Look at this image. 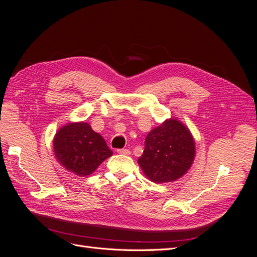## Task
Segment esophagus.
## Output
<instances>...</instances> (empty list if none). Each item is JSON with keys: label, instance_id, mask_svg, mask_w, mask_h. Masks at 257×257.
Wrapping results in <instances>:
<instances>
[{"label": "esophagus", "instance_id": "esophagus-1", "mask_svg": "<svg viewBox=\"0 0 257 257\" xmlns=\"http://www.w3.org/2000/svg\"><path fill=\"white\" fill-rule=\"evenodd\" d=\"M118 153H119V154L128 155V154H131V151H130L128 149H119V150H118Z\"/></svg>", "mask_w": 257, "mask_h": 257}]
</instances>
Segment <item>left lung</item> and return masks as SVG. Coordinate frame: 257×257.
<instances>
[{
  "instance_id": "1",
  "label": "left lung",
  "mask_w": 257,
  "mask_h": 257,
  "mask_svg": "<svg viewBox=\"0 0 257 257\" xmlns=\"http://www.w3.org/2000/svg\"><path fill=\"white\" fill-rule=\"evenodd\" d=\"M195 141L180 120L170 118L147 135L138 165L155 183L178 180L188 173L195 159Z\"/></svg>"
}]
</instances>
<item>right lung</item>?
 Masks as SVG:
<instances>
[{
    "mask_svg": "<svg viewBox=\"0 0 257 257\" xmlns=\"http://www.w3.org/2000/svg\"><path fill=\"white\" fill-rule=\"evenodd\" d=\"M54 157L68 172L79 177L93 174L112 151L87 122H69L53 137Z\"/></svg>",
    "mask_w": 257,
    "mask_h": 257,
    "instance_id": "add662e5",
    "label": "right lung"
}]
</instances>
